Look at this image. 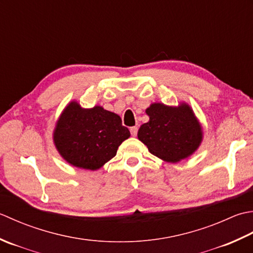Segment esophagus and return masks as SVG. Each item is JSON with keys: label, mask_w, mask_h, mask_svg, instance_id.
I'll list each match as a JSON object with an SVG mask.
<instances>
[{"label": "esophagus", "mask_w": 253, "mask_h": 253, "mask_svg": "<svg viewBox=\"0 0 253 253\" xmlns=\"http://www.w3.org/2000/svg\"><path fill=\"white\" fill-rule=\"evenodd\" d=\"M130 132H131V135H132V136H136V134H137V127H136V126L130 127Z\"/></svg>", "instance_id": "34e87169"}]
</instances>
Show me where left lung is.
Instances as JSON below:
<instances>
[{"label": "left lung", "mask_w": 253, "mask_h": 253, "mask_svg": "<svg viewBox=\"0 0 253 253\" xmlns=\"http://www.w3.org/2000/svg\"><path fill=\"white\" fill-rule=\"evenodd\" d=\"M149 121L141 126L138 140L163 161L177 163L197 151L203 138L202 126L189 105L170 107L155 102L146 109Z\"/></svg>", "instance_id": "8db88e82"}]
</instances>
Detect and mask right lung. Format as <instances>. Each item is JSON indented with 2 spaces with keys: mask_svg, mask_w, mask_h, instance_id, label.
Segmentation results:
<instances>
[{
  "mask_svg": "<svg viewBox=\"0 0 253 253\" xmlns=\"http://www.w3.org/2000/svg\"><path fill=\"white\" fill-rule=\"evenodd\" d=\"M130 135L116 113L100 106L84 109L71 101L56 122L53 142L72 166L97 170L116 156L118 147Z\"/></svg>",
  "mask_w": 253,
  "mask_h": 253,
  "instance_id": "1",
  "label": "right lung"
}]
</instances>
